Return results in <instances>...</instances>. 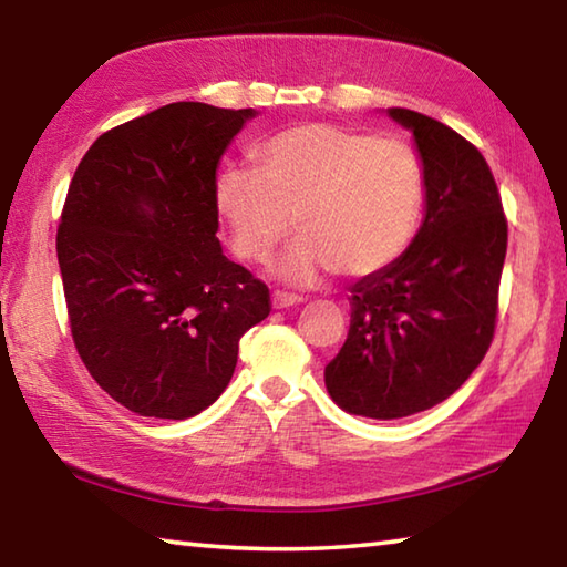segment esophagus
<instances>
[{"mask_svg": "<svg viewBox=\"0 0 567 567\" xmlns=\"http://www.w3.org/2000/svg\"><path fill=\"white\" fill-rule=\"evenodd\" d=\"M305 302V297L300 295H292V292H282V290H275L272 292V307L275 310H285V307H295Z\"/></svg>", "mask_w": 567, "mask_h": 567, "instance_id": "34e87169", "label": "esophagus"}]
</instances>
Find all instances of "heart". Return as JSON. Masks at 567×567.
Here are the masks:
<instances>
[{"label":"heart","mask_w":567,"mask_h":567,"mask_svg":"<svg viewBox=\"0 0 567 567\" xmlns=\"http://www.w3.org/2000/svg\"><path fill=\"white\" fill-rule=\"evenodd\" d=\"M255 168L215 183V203L240 260L265 262L300 235L275 272L312 282L332 267L347 277L384 270L414 240L426 173L411 143L334 123H300L260 143Z\"/></svg>","instance_id":"heart-1"}]
</instances>
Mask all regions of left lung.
Here are the masks:
<instances>
[{"mask_svg":"<svg viewBox=\"0 0 567 567\" xmlns=\"http://www.w3.org/2000/svg\"><path fill=\"white\" fill-rule=\"evenodd\" d=\"M426 173V218L384 270L352 285L347 342L324 367L329 396L349 414L401 419L441 404L486 357L498 322L508 220L481 151L409 109Z\"/></svg>","mask_w":567,"mask_h":567,"instance_id":"8db88e82","label":"left lung"}]
</instances>
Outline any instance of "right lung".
I'll return each mask as SVG.
<instances>
[{
    "mask_svg": "<svg viewBox=\"0 0 567 567\" xmlns=\"http://www.w3.org/2000/svg\"><path fill=\"white\" fill-rule=\"evenodd\" d=\"M252 109L178 101L94 141L56 230L71 339L138 416L188 419L228 386L270 315L262 280L223 255L215 171Z\"/></svg>",
    "mask_w": 567,
    "mask_h": 567,
    "instance_id": "1",
    "label": "right lung"
}]
</instances>
